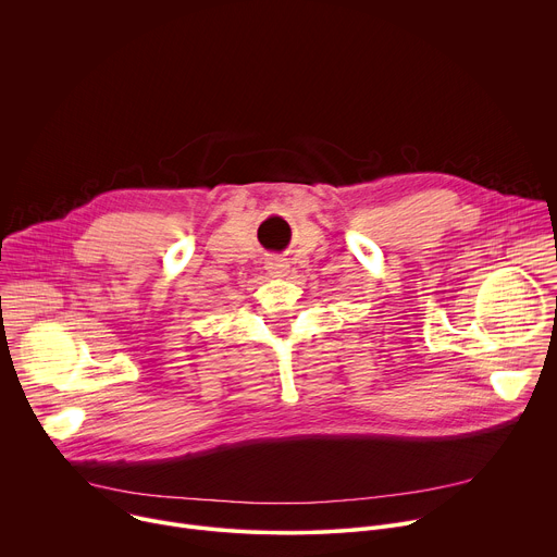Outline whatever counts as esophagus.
Returning <instances> with one entry per match:
<instances>
[{"label": "esophagus", "mask_w": 557, "mask_h": 557, "mask_svg": "<svg viewBox=\"0 0 557 557\" xmlns=\"http://www.w3.org/2000/svg\"><path fill=\"white\" fill-rule=\"evenodd\" d=\"M267 267V271H269V275L271 277H284L286 273H288V264L282 260V258H277V256H271V258H267V262H264Z\"/></svg>", "instance_id": "34e87169"}]
</instances>
